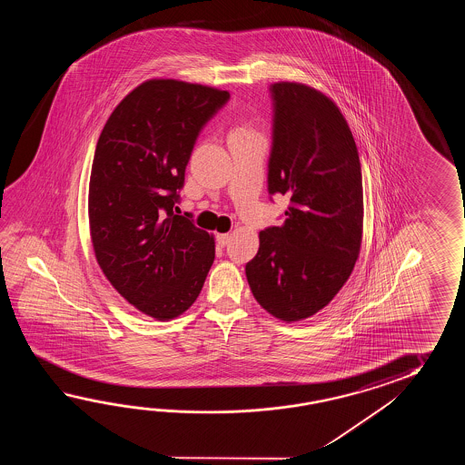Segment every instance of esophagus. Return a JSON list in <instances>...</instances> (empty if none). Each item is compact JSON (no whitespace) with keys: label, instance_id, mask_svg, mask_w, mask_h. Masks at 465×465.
Here are the masks:
<instances>
[{"label":"esophagus","instance_id":"obj_1","mask_svg":"<svg viewBox=\"0 0 465 465\" xmlns=\"http://www.w3.org/2000/svg\"><path fill=\"white\" fill-rule=\"evenodd\" d=\"M229 239H231L229 234H218L216 236V242H218L219 247L228 246Z\"/></svg>","mask_w":465,"mask_h":465}]
</instances>
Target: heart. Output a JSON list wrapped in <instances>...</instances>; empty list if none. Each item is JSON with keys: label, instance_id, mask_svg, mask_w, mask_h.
<instances>
[{"label": "heart", "instance_id": "b5f03b06", "mask_svg": "<svg viewBox=\"0 0 465 465\" xmlns=\"http://www.w3.org/2000/svg\"><path fill=\"white\" fill-rule=\"evenodd\" d=\"M236 131H246V129H236Z\"/></svg>", "mask_w": 465, "mask_h": 465}]
</instances>
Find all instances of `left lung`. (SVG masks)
Returning a JSON list of instances; mask_svg holds the SVG:
<instances>
[{
	"instance_id": "1",
	"label": "left lung",
	"mask_w": 465,
	"mask_h": 465,
	"mask_svg": "<svg viewBox=\"0 0 465 465\" xmlns=\"http://www.w3.org/2000/svg\"><path fill=\"white\" fill-rule=\"evenodd\" d=\"M267 193L289 199L281 226L259 234L247 282L269 314L294 322L327 306L356 264L364 221L356 141L331 99L297 83L269 86Z\"/></svg>"
}]
</instances>
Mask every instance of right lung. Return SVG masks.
Listing matches in <instances>:
<instances>
[{"label":"right lung","mask_w":465,"mask_h":465,"mask_svg":"<svg viewBox=\"0 0 465 465\" xmlns=\"http://www.w3.org/2000/svg\"><path fill=\"white\" fill-rule=\"evenodd\" d=\"M228 91L151 79L111 113L94 151L88 216L98 264L129 304L158 321L198 299L214 239L176 214L199 133Z\"/></svg>","instance_id":"obj_1"}]
</instances>
